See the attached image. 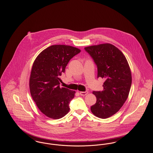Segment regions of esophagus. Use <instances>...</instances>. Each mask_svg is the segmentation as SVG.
<instances>
[{
  "label": "esophagus",
  "mask_w": 153,
  "mask_h": 153,
  "mask_svg": "<svg viewBox=\"0 0 153 153\" xmlns=\"http://www.w3.org/2000/svg\"><path fill=\"white\" fill-rule=\"evenodd\" d=\"M88 94V91H86L85 92H80V94L81 96H85V95H87Z\"/></svg>",
  "instance_id": "obj_1"
}]
</instances>
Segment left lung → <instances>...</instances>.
<instances>
[{"label":"left lung","mask_w":153,"mask_h":153,"mask_svg":"<svg viewBox=\"0 0 153 153\" xmlns=\"http://www.w3.org/2000/svg\"><path fill=\"white\" fill-rule=\"evenodd\" d=\"M97 67V78L105 81L102 91H94L96 102L91 110L96 117L106 119L115 114L126 101L132 82L131 71L122 52L114 45L103 44L84 48Z\"/></svg>","instance_id":"8db88e82"}]
</instances>
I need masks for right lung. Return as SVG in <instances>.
I'll return each instance as SVG.
<instances>
[{
	"label": "right lung",
	"instance_id": "obj_1",
	"mask_svg": "<svg viewBox=\"0 0 153 153\" xmlns=\"http://www.w3.org/2000/svg\"><path fill=\"white\" fill-rule=\"evenodd\" d=\"M80 51L71 46L52 45L35 59L30 77V91L36 106L46 117L58 119L69 111L75 91L60 87V76L65 73L70 59Z\"/></svg>",
	"mask_w": 153,
	"mask_h": 153
}]
</instances>
